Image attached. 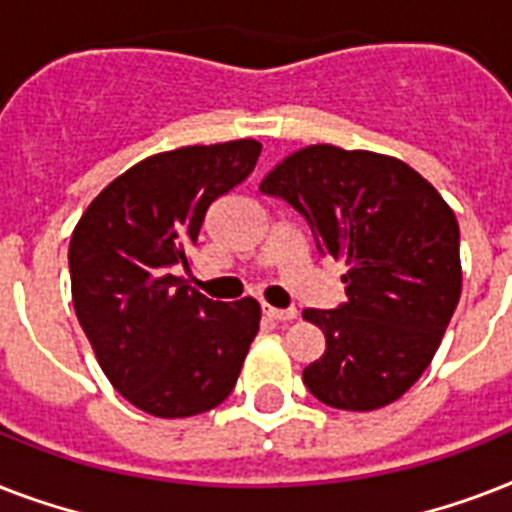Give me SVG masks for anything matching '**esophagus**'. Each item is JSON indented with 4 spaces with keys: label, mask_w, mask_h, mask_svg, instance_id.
I'll return each mask as SVG.
<instances>
[{
    "label": "esophagus",
    "mask_w": 512,
    "mask_h": 512,
    "mask_svg": "<svg viewBox=\"0 0 512 512\" xmlns=\"http://www.w3.org/2000/svg\"><path fill=\"white\" fill-rule=\"evenodd\" d=\"M263 316L273 321H292L297 316L295 308H273V305L263 303Z\"/></svg>",
    "instance_id": "34e87169"
}]
</instances>
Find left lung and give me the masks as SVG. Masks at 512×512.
I'll return each mask as SVG.
<instances>
[{
    "label": "left lung",
    "instance_id": "obj_1",
    "mask_svg": "<svg viewBox=\"0 0 512 512\" xmlns=\"http://www.w3.org/2000/svg\"><path fill=\"white\" fill-rule=\"evenodd\" d=\"M260 191L303 217L321 257L348 265V300L305 311L327 350L305 366L303 382L335 409L393 404L428 369L460 303L454 212L409 164L337 146L287 156Z\"/></svg>",
    "mask_w": 512,
    "mask_h": 512
}]
</instances>
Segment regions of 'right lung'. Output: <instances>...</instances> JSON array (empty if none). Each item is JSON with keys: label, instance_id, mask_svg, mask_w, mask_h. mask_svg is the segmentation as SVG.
Masks as SVG:
<instances>
[{"label": "right lung", "instance_id": "obj_1", "mask_svg": "<svg viewBox=\"0 0 512 512\" xmlns=\"http://www.w3.org/2000/svg\"><path fill=\"white\" fill-rule=\"evenodd\" d=\"M260 143L233 140L156 154L116 177L68 247L76 319L130 404L175 420L231 396L260 329L252 297L220 303L185 287L212 201L255 170Z\"/></svg>", "mask_w": 512, "mask_h": 512}]
</instances>
